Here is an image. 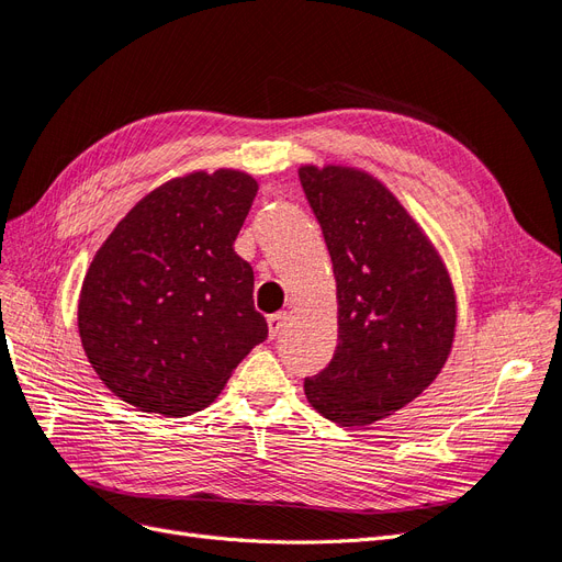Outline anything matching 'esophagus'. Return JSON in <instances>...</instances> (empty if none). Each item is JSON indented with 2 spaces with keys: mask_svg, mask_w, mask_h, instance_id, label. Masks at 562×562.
Listing matches in <instances>:
<instances>
[{
  "mask_svg": "<svg viewBox=\"0 0 562 562\" xmlns=\"http://www.w3.org/2000/svg\"><path fill=\"white\" fill-rule=\"evenodd\" d=\"M269 325V337H279L283 333V327L288 325V314H272L267 318Z\"/></svg>",
  "mask_w": 562,
  "mask_h": 562,
  "instance_id": "esophagus-1",
  "label": "esophagus"
}]
</instances>
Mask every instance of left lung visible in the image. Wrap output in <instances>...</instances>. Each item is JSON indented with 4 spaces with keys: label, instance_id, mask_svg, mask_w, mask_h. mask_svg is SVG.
<instances>
[{
    "label": "left lung",
    "instance_id": "1",
    "mask_svg": "<svg viewBox=\"0 0 562 562\" xmlns=\"http://www.w3.org/2000/svg\"><path fill=\"white\" fill-rule=\"evenodd\" d=\"M337 279L339 344L304 379L308 404L344 428L416 400L441 372L456 333V295L437 250L393 192L348 167H302Z\"/></svg>",
    "mask_w": 562,
    "mask_h": 562
}]
</instances>
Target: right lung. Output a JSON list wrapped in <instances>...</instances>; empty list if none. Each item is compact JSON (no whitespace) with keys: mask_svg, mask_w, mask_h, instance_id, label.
<instances>
[{"mask_svg":"<svg viewBox=\"0 0 562 562\" xmlns=\"http://www.w3.org/2000/svg\"><path fill=\"white\" fill-rule=\"evenodd\" d=\"M256 192L244 171L188 173L146 195L97 250L79 335L92 370L123 402L195 414L267 339L254 269L232 248Z\"/></svg>","mask_w":562,"mask_h":562,"instance_id":"add662e5","label":"right lung"}]
</instances>
